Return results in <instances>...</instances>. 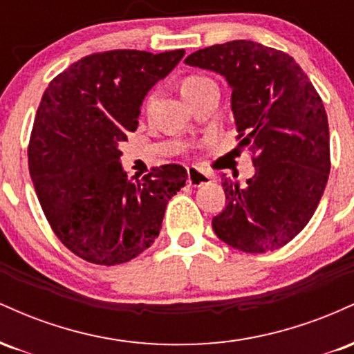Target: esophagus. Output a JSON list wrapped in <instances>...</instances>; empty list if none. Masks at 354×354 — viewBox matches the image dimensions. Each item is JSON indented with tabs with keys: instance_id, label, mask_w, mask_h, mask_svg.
Here are the masks:
<instances>
[{
	"instance_id": "34e87169",
	"label": "esophagus",
	"mask_w": 354,
	"mask_h": 354,
	"mask_svg": "<svg viewBox=\"0 0 354 354\" xmlns=\"http://www.w3.org/2000/svg\"><path fill=\"white\" fill-rule=\"evenodd\" d=\"M211 181V176L208 173H203L196 166H191L188 168V185L194 186V188H200V186L206 185Z\"/></svg>"
}]
</instances>
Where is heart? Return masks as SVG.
Here are the masks:
<instances>
[{
	"mask_svg": "<svg viewBox=\"0 0 354 354\" xmlns=\"http://www.w3.org/2000/svg\"><path fill=\"white\" fill-rule=\"evenodd\" d=\"M213 81L205 78V76H188V78L183 80V84H181V93L185 98H188V96L193 95V93H196L198 89H201L203 86H206V84H211ZM153 100V95L148 96V100H146V104H149V101Z\"/></svg>",
	"mask_w": 354,
	"mask_h": 354,
	"instance_id": "obj_1",
	"label": "heart"
}]
</instances>
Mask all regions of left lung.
I'll return each instance as SVG.
<instances>
[{
    "label": "left lung",
    "mask_w": 354,
    "mask_h": 354,
    "mask_svg": "<svg viewBox=\"0 0 354 354\" xmlns=\"http://www.w3.org/2000/svg\"><path fill=\"white\" fill-rule=\"evenodd\" d=\"M185 63L226 80L239 145L254 153L246 185L221 176L228 205L213 218L214 233L245 253L278 250L308 225L326 188L323 101L290 55L248 39L205 48Z\"/></svg>",
    "instance_id": "obj_1"
}]
</instances>
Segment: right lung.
<instances>
[{
	"label": "right lung",
	"instance_id": "1",
	"mask_svg": "<svg viewBox=\"0 0 354 354\" xmlns=\"http://www.w3.org/2000/svg\"><path fill=\"white\" fill-rule=\"evenodd\" d=\"M185 50L96 53L44 91L28 148L39 205L59 241L95 265L115 266L158 238L168 201L185 186L180 165L128 178L120 143L136 131L145 96Z\"/></svg>",
	"mask_w": 354,
	"mask_h": 354
}]
</instances>
